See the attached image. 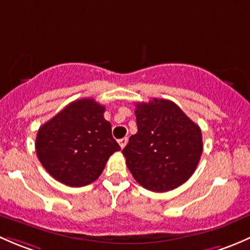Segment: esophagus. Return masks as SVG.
Returning a JSON list of instances; mask_svg holds the SVG:
<instances>
[{"mask_svg": "<svg viewBox=\"0 0 250 250\" xmlns=\"http://www.w3.org/2000/svg\"><path fill=\"white\" fill-rule=\"evenodd\" d=\"M118 142H119V146H120V148L122 149H124L125 148V146H126V143H127V138H122V140H119L118 141Z\"/></svg>", "mask_w": 250, "mask_h": 250, "instance_id": "1", "label": "esophagus"}]
</instances>
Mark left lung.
<instances>
[{"mask_svg":"<svg viewBox=\"0 0 250 250\" xmlns=\"http://www.w3.org/2000/svg\"><path fill=\"white\" fill-rule=\"evenodd\" d=\"M137 133L123 149L136 182L155 192L173 190L196 169L202 154V133L174 102L153 99L136 104Z\"/></svg>","mask_w":250,"mask_h":250,"instance_id":"left-lung-1","label":"left lung"}]
</instances>
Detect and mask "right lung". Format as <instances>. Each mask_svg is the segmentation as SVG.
Segmentation results:
<instances>
[{"mask_svg":"<svg viewBox=\"0 0 250 250\" xmlns=\"http://www.w3.org/2000/svg\"><path fill=\"white\" fill-rule=\"evenodd\" d=\"M104 113L94 99H81L41 126L36 153L53 178L76 188L99 178L109 156L120 150Z\"/></svg>","mask_w":250,"mask_h":250,"instance_id":"add662e5","label":"right lung"}]
</instances>
